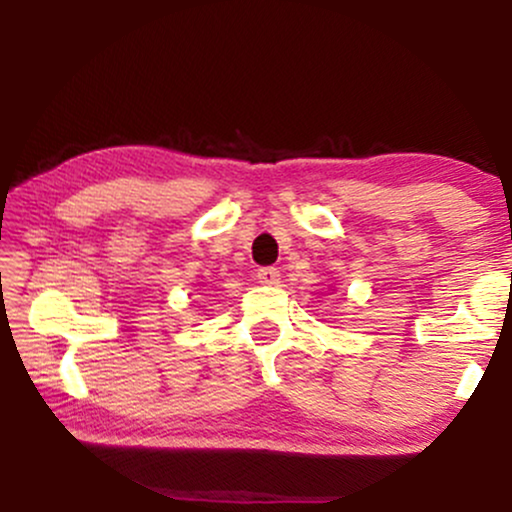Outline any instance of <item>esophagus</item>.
Wrapping results in <instances>:
<instances>
[{"label": "esophagus", "instance_id": "1", "mask_svg": "<svg viewBox=\"0 0 512 512\" xmlns=\"http://www.w3.org/2000/svg\"><path fill=\"white\" fill-rule=\"evenodd\" d=\"M256 277H258V282L265 286H275V284H279V279H282L277 268H261L256 272Z\"/></svg>", "mask_w": 512, "mask_h": 512}]
</instances>
